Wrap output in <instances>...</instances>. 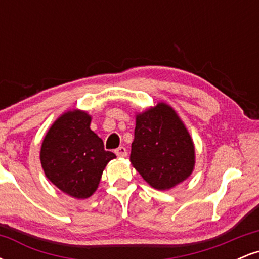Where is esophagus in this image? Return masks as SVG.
Returning a JSON list of instances; mask_svg holds the SVG:
<instances>
[{
	"mask_svg": "<svg viewBox=\"0 0 259 259\" xmlns=\"http://www.w3.org/2000/svg\"><path fill=\"white\" fill-rule=\"evenodd\" d=\"M115 152V154H117L118 157H120V158H124V157H126L127 156V151H126V148L125 147H118L117 150L114 151Z\"/></svg>",
	"mask_w": 259,
	"mask_h": 259,
	"instance_id": "34e87169",
	"label": "esophagus"
}]
</instances>
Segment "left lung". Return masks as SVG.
I'll return each instance as SVG.
<instances>
[{"mask_svg": "<svg viewBox=\"0 0 259 259\" xmlns=\"http://www.w3.org/2000/svg\"><path fill=\"white\" fill-rule=\"evenodd\" d=\"M130 162L148 185L160 191L173 189L192 174L195 145L173 107L157 102L136 113Z\"/></svg>", "mask_w": 259, "mask_h": 259, "instance_id": "1", "label": "left lung"}]
</instances>
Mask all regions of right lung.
<instances>
[{"label":"right lung","mask_w":259,"mask_h":259,"mask_svg":"<svg viewBox=\"0 0 259 259\" xmlns=\"http://www.w3.org/2000/svg\"><path fill=\"white\" fill-rule=\"evenodd\" d=\"M91 115L70 109L59 115L45 136L40 151L45 175L62 192L78 200L90 197L115 154L90 129Z\"/></svg>","instance_id":"right-lung-1"}]
</instances>
